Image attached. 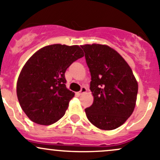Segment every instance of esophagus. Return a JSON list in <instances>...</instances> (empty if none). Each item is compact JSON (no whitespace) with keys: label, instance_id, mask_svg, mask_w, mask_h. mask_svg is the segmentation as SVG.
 I'll return each instance as SVG.
<instances>
[{"label":"esophagus","instance_id":"1","mask_svg":"<svg viewBox=\"0 0 160 160\" xmlns=\"http://www.w3.org/2000/svg\"><path fill=\"white\" fill-rule=\"evenodd\" d=\"M87 92V88H85V87H82V88H81L80 92H78V95H82L83 93H85V92Z\"/></svg>","mask_w":160,"mask_h":160}]
</instances>
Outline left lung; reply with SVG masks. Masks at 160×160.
<instances>
[{"instance_id": "left-lung-1", "label": "left lung", "mask_w": 160, "mask_h": 160, "mask_svg": "<svg viewBox=\"0 0 160 160\" xmlns=\"http://www.w3.org/2000/svg\"><path fill=\"white\" fill-rule=\"evenodd\" d=\"M91 73L93 104L85 109L90 122L103 130L119 127L132 114L138 83L131 68L116 50L105 44L81 45Z\"/></svg>"}]
</instances>
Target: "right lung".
<instances>
[{"label": "right lung", "mask_w": 160, "mask_h": 160, "mask_svg": "<svg viewBox=\"0 0 160 160\" xmlns=\"http://www.w3.org/2000/svg\"><path fill=\"white\" fill-rule=\"evenodd\" d=\"M83 56L78 45L56 44L39 49L28 60L18 79L17 95L31 121L48 126L65 115L75 96L65 85V71Z\"/></svg>", "instance_id": "right-lung-1"}]
</instances>
